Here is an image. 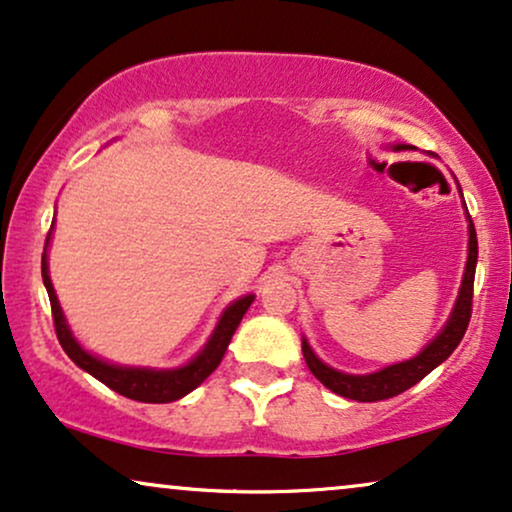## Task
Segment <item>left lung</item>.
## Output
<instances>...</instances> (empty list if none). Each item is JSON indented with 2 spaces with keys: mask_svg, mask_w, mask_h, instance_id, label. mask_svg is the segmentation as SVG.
I'll list each match as a JSON object with an SVG mask.
<instances>
[{
  "mask_svg": "<svg viewBox=\"0 0 512 512\" xmlns=\"http://www.w3.org/2000/svg\"><path fill=\"white\" fill-rule=\"evenodd\" d=\"M400 148H407V145H397V150ZM475 265H477V235H475V225L468 216V261H466V272H463L459 298H456V305L454 310H451V317L447 320V324H444V329L426 345V348L421 350V353L411 357L407 362L390 364L386 369L374 371V374L355 376V374H343V371L327 367V364L313 353V348H310L308 341L303 338V357H305V364H308V369L313 371L317 381L324 383L331 393L348 397V400H357V402L388 400V397H395L404 393V390H409L411 386H416L423 376H428L437 364H442L451 353H454L456 345L461 343L463 334H466L470 315H473Z\"/></svg>",
  "mask_w": 512,
  "mask_h": 512,
  "instance_id": "left-lung-1",
  "label": "left lung"
}]
</instances>
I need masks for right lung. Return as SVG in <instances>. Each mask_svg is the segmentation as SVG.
I'll return each mask as SVG.
<instances>
[{"label":"right lung","mask_w":512,"mask_h":512,"mask_svg":"<svg viewBox=\"0 0 512 512\" xmlns=\"http://www.w3.org/2000/svg\"><path fill=\"white\" fill-rule=\"evenodd\" d=\"M53 230V225H51ZM51 230L46 235V247H49ZM46 247L42 254V277L44 287L49 291L51 301V315H53V327H56L58 343L63 345V350L68 353L72 362L77 364L79 369L89 371L91 376L98 378V381L105 383L115 393L129 397V400L136 402H148V404H167L181 400L183 395H188L190 390H195L199 383L207 378L211 371H214L218 364H221L225 350H228V343L235 329L240 327L244 313L249 310V305L254 303V296H242L237 301H232L225 313L218 320L214 334L207 341L199 353L192 357L188 364L178 369H145V367H119V364H110L105 360H98L96 355L86 353L75 341L72 331L65 322V315L58 305L56 291H53L51 277H49V263H46Z\"/></svg>","instance_id":"obj_1"}]
</instances>
